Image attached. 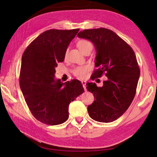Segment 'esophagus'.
<instances>
[{
	"label": "esophagus",
	"instance_id": "esophagus-1",
	"mask_svg": "<svg viewBox=\"0 0 157 157\" xmlns=\"http://www.w3.org/2000/svg\"><path fill=\"white\" fill-rule=\"evenodd\" d=\"M81 82H82V86H83V88H84V90H85V91H86V81H84V80H82V81Z\"/></svg>",
	"mask_w": 157,
	"mask_h": 157
}]
</instances>
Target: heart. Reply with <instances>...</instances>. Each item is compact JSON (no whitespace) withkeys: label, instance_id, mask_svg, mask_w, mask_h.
I'll use <instances>...</instances> for the list:
<instances>
[{"label":"heart","instance_id":"1","mask_svg":"<svg viewBox=\"0 0 157 157\" xmlns=\"http://www.w3.org/2000/svg\"><path fill=\"white\" fill-rule=\"evenodd\" d=\"M90 46L92 45L90 42L85 40H80L77 42V47L82 53H84V52ZM66 54H67V53H66ZM88 70V67L87 66H82V67H80L75 69L73 73L75 75V77H77L78 78L82 79L86 78Z\"/></svg>","mask_w":157,"mask_h":157}]
</instances>
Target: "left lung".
Here are the masks:
<instances>
[{
    "label": "left lung",
    "mask_w": 157,
    "mask_h": 157,
    "mask_svg": "<svg viewBox=\"0 0 157 157\" xmlns=\"http://www.w3.org/2000/svg\"><path fill=\"white\" fill-rule=\"evenodd\" d=\"M77 36L88 39L96 50L93 78L107 77L101 87L93 82L86 88L94 94L89 116L100 122L115 121L124 114L134 98L140 70L134 50L115 32L106 28L85 29Z\"/></svg>",
    "instance_id": "left-lung-1"
}]
</instances>
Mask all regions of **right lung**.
Returning a JSON list of instances; mask_svg holds the SVG:
<instances>
[{"label":"right lung","mask_w":157,"mask_h":157,"mask_svg":"<svg viewBox=\"0 0 157 157\" xmlns=\"http://www.w3.org/2000/svg\"><path fill=\"white\" fill-rule=\"evenodd\" d=\"M78 31H44L23 52L20 88L33 115L44 124L53 126L65 122L69 118V103L84 92L79 80L63 83L54 77L56 67L63 61L68 46Z\"/></svg>","instance_id":"add662e5"}]
</instances>
